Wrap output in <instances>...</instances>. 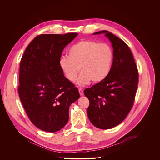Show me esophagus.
Masks as SVG:
<instances>
[{
	"mask_svg": "<svg viewBox=\"0 0 160 160\" xmlns=\"http://www.w3.org/2000/svg\"><path fill=\"white\" fill-rule=\"evenodd\" d=\"M78 91H79V94L80 96H83V90L82 88H78Z\"/></svg>",
	"mask_w": 160,
	"mask_h": 160,
	"instance_id": "34e87169",
	"label": "esophagus"
}]
</instances>
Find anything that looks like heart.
Wrapping results in <instances>:
<instances>
[{
	"mask_svg": "<svg viewBox=\"0 0 160 160\" xmlns=\"http://www.w3.org/2000/svg\"><path fill=\"white\" fill-rule=\"evenodd\" d=\"M113 51L106 43L92 40H82L70 48L68 56H62L59 66L65 77L75 82L81 72L77 83L88 84L90 80L97 83L104 80L110 73Z\"/></svg>",
	"mask_w": 160,
	"mask_h": 160,
	"instance_id": "1",
	"label": "heart"
}]
</instances>
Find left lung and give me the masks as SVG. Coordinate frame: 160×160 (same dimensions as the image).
I'll use <instances>...</instances> for the list:
<instances>
[{
	"label": "left lung",
	"mask_w": 160,
	"mask_h": 160,
	"mask_svg": "<svg viewBox=\"0 0 160 160\" xmlns=\"http://www.w3.org/2000/svg\"><path fill=\"white\" fill-rule=\"evenodd\" d=\"M113 48V60L108 76L84 90L90 104L88 117L95 127L109 129L122 123L131 110L138 87L139 73L133 54L126 43L103 30Z\"/></svg>",
	"instance_id": "obj_1"
}]
</instances>
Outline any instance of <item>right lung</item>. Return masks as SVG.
Here are the masks:
<instances>
[{
  "label": "right lung",
  "mask_w": 160,
  "mask_h": 160,
  "mask_svg": "<svg viewBox=\"0 0 160 160\" xmlns=\"http://www.w3.org/2000/svg\"><path fill=\"white\" fill-rule=\"evenodd\" d=\"M77 33L42 34L26 48L19 66L18 93L30 121L42 130L55 132L69 119V107L80 98L59 66L63 49Z\"/></svg>",
  "instance_id": "1"
}]
</instances>
